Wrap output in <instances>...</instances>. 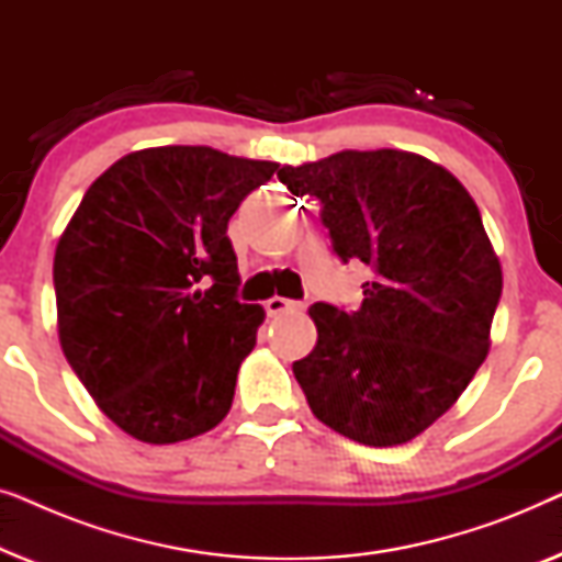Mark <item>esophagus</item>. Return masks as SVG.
I'll use <instances>...</instances> for the list:
<instances>
[{
  "instance_id": "obj_1",
  "label": "esophagus",
  "mask_w": 562,
  "mask_h": 562,
  "mask_svg": "<svg viewBox=\"0 0 562 562\" xmlns=\"http://www.w3.org/2000/svg\"><path fill=\"white\" fill-rule=\"evenodd\" d=\"M304 310L302 302H291V299H283V296H271L266 302V312L276 317V314H283V312H299Z\"/></svg>"
}]
</instances>
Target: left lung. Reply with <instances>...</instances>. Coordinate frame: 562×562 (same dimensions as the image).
<instances>
[{
	"instance_id": "8db88e82",
	"label": "left lung",
	"mask_w": 562,
	"mask_h": 562,
	"mask_svg": "<svg viewBox=\"0 0 562 562\" xmlns=\"http://www.w3.org/2000/svg\"><path fill=\"white\" fill-rule=\"evenodd\" d=\"M317 196L342 263L371 268L356 312L310 306L317 345L294 375L319 422L371 448L404 445L440 419L486 360L502 266L473 196L406 150H340L283 166Z\"/></svg>"
}]
</instances>
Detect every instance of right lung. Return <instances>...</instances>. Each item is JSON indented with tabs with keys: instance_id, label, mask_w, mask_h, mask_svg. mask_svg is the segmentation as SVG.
<instances>
[{
	"instance_id": "obj_1",
	"label": "right lung",
	"mask_w": 562,
	"mask_h": 562,
	"mask_svg": "<svg viewBox=\"0 0 562 562\" xmlns=\"http://www.w3.org/2000/svg\"><path fill=\"white\" fill-rule=\"evenodd\" d=\"M276 171L206 145L135 150L91 183L60 235V348L135 440H191L227 417L266 317L237 299L227 222Z\"/></svg>"
}]
</instances>
